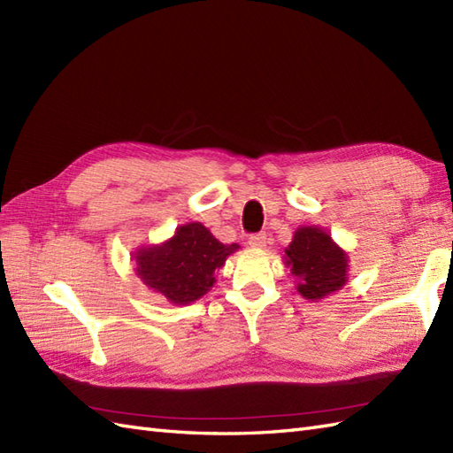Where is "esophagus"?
I'll return each mask as SVG.
<instances>
[{"mask_svg":"<svg viewBox=\"0 0 453 453\" xmlns=\"http://www.w3.org/2000/svg\"><path fill=\"white\" fill-rule=\"evenodd\" d=\"M265 234H257V235H250L249 237V245L252 247V249H264L265 247Z\"/></svg>","mask_w":453,"mask_h":453,"instance_id":"obj_1","label":"esophagus"}]
</instances>
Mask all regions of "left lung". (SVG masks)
Here are the masks:
<instances>
[{
    "mask_svg": "<svg viewBox=\"0 0 453 453\" xmlns=\"http://www.w3.org/2000/svg\"><path fill=\"white\" fill-rule=\"evenodd\" d=\"M283 262L296 280L298 295L311 303L339 293L348 281L350 258L319 226H300Z\"/></svg>",
    "mask_w": 453,
    "mask_h": 453,
    "instance_id": "8db88e82",
    "label": "left lung"
}]
</instances>
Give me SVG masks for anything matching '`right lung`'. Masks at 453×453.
<instances>
[{"label":"right lung","mask_w":453,"mask_h":453,"mask_svg":"<svg viewBox=\"0 0 453 453\" xmlns=\"http://www.w3.org/2000/svg\"><path fill=\"white\" fill-rule=\"evenodd\" d=\"M237 242L224 245L201 222L176 227V234L158 245L134 252L135 275L150 291L168 303L183 306L204 296L216 283V270L224 268Z\"/></svg>","instance_id":"add662e5"}]
</instances>
